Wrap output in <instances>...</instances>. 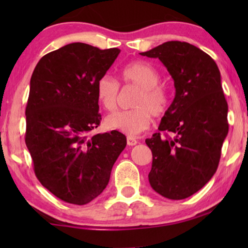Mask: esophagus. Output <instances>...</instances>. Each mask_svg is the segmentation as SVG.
<instances>
[{
	"label": "esophagus",
	"instance_id": "obj_1",
	"mask_svg": "<svg viewBox=\"0 0 248 248\" xmlns=\"http://www.w3.org/2000/svg\"><path fill=\"white\" fill-rule=\"evenodd\" d=\"M126 141H127V144L130 145V147H133V145L138 144V140L135 138H133V137H127Z\"/></svg>",
	"mask_w": 248,
	"mask_h": 248
}]
</instances>
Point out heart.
<instances>
[{"label": "heart", "instance_id": "heart-1", "mask_svg": "<svg viewBox=\"0 0 248 248\" xmlns=\"http://www.w3.org/2000/svg\"><path fill=\"white\" fill-rule=\"evenodd\" d=\"M124 83L140 88L133 100L134 108L115 111L105 118V124L110 130L120 131L128 137H135L149 128L152 114L160 117L168 109L167 91L159 83L160 76L151 64L143 61L128 63L121 71ZM96 94L99 103L107 110L117 106L120 84L114 78L103 76L96 83Z\"/></svg>", "mask_w": 248, "mask_h": 248}]
</instances>
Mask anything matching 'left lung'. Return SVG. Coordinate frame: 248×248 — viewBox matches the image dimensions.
I'll use <instances>...</instances> for the list:
<instances>
[{
  "mask_svg": "<svg viewBox=\"0 0 248 248\" xmlns=\"http://www.w3.org/2000/svg\"><path fill=\"white\" fill-rule=\"evenodd\" d=\"M140 54L161 61L176 91L158 127L175 137L155 133L145 140L152 152L149 183L164 198L186 199L215 175L228 134L220 71L211 56L185 42H167Z\"/></svg>",
  "mask_w": 248,
  "mask_h": 248,
  "instance_id": "left-lung-1",
  "label": "left lung"
}]
</instances>
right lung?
Segmentation results:
<instances>
[{"instance_id":"add662e5","label":"right lung","mask_w":248,"mask_h":248,"mask_svg":"<svg viewBox=\"0 0 248 248\" xmlns=\"http://www.w3.org/2000/svg\"><path fill=\"white\" fill-rule=\"evenodd\" d=\"M121 50L72 43L46 54L33 70L26 107V145L50 193L83 205L106 188L126 147L121 132L91 135L101 115L96 83Z\"/></svg>"}]
</instances>
